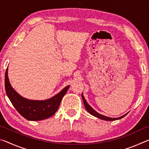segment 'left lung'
<instances>
[{"label": "left lung", "instance_id": "8db88e82", "mask_svg": "<svg viewBox=\"0 0 149 149\" xmlns=\"http://www.w3.org/2000/svg\"><path fill=\"white\" fill-rule=\"evenodd\" d=\"M81 97H82V99H83V100H84V105H85V108H86V110L88 111V112L89 113V114H91L93 116H94L97 117L98 118H99V119H101V120H106V121H114V120H120L121 119V118H123L124 116H125L127 114H125V115L122 116L121 117H119V118H110V117H107V116H103L102 114H99V113H98L97 112H96V111L93 109V108L91 107V106L88 104V103L87 102L86 100H85V99L84 98V95H81Z\"/></svg>", "mask_w": 149, "mask_h": 149}]
</instances>
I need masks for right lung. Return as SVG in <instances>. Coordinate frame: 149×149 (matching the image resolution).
<instances>
[{
  "mask_svg": "<svg viewBox=\"0 0 149 149\" xmlns=\"http://www.w3.org/2000/svg\"><path fill=\"white\" fill-rule=\"evenodd\" d=\"M69 87L70 85L65 87L59 93L49 99L29 100L19 95L11 86L8 77V68L5 74V90L6 95L17 112L27 120L39 121L53 116Z\"/></svg>",
  "mask_w": 149,
  "mask_h": 149,
  "instance_id": "add662e5",
  "label": "right lung"
}]
</instances>
